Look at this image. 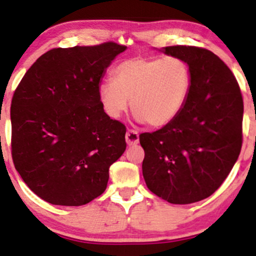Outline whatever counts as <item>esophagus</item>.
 Returning <instances> with one entry per match:
<instances>
[{
	"label": "esophagus",
	"instance_id": "obj_1",
	"mask_svg": "<svg viewBox=\"0 0 256 256\" xmlns=\"http://www.w3.org/2000/svg\"><path fill=\"white\" fill-rule=\"evenodd\" d=\"M125 140L126 143L128 146H136L140 142V137H138V132L134 131V130H128L125 134Z\"/></svg>",
	"mask_w": 256,
	"mask_h": 256
}]
</instances>
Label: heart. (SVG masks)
Masks as SVG:
<instances>
[{"label":"heart","mask_w":256,"mask_h":256,"mask_svg":"<svg viewBox=\"0 0 256 256\" xmlns=\"http://www.w3.org/2000/svg\"><path fill=\"white\" fill-rule=\"evenodd\" d=\"M113 74L114 80L107 79L98 85L104 113L118 119L131 104L134 118L152 128H162L177 118L192 90V68L180 58H128Z\"/></svg>","instance_id":"1"}]
</instances>
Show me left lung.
Listing matches in <instances>:
<instances>
[{"instance_id":"left-lung-1","label":"left lung","mask_w":256,"mask_h":256,"mask_svg":"<svg viewBox=\"0 0 256 256\" xmlns=\"http://www.w3.org/2000/svg\"><path fill=\"white\" fill-rule=\"evenodd\" d=\"M180 58L192 72V90L182 113L160 130L140 136L146 186L173 204L207 198L222 184L242 146L243 100L226 64L207 49H158Z\"/></svg>"}]
</instances>
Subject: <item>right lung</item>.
<instances>
[{
  "label": "right lung",
  "mask_w": 256,
  "mask_h": 256,
  "mask_svg": "<svg viewBox=\"0 0 256 256\" xmlns=\"http://www.w3.org/2000/svg\"><path fill=\"white\" fill-rule=\"evenodd\" d=\"M125 46L56 48L38 58L10 107L12 156L26 185L56 206L104 194L110 167L126 149L125 126L104 113L98 85Z\"/></svg>",
  "instance_id": "right-lung-1"
}]
</instances>
